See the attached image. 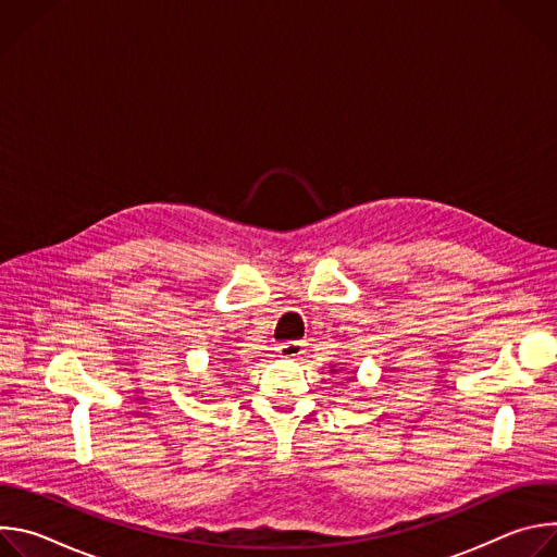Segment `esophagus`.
Returning <instances> with one entry per match:
<instances>
[{"label":"esophagus","instance_id":"esophagus-1","mask_svg":"<svg viewBox=\"0 0 557 557\" xmlns=\"http://www.w3.org/2000/svg\"><path fill=\"white\" fill-rule=\"evenodd\" d=\"M277 352L280 357H286V359H295L299 355H304V344L299 339H290V342H284L277 346Z\"/></svg>","mask_w":557,"mask_h":557}]
</instances>
